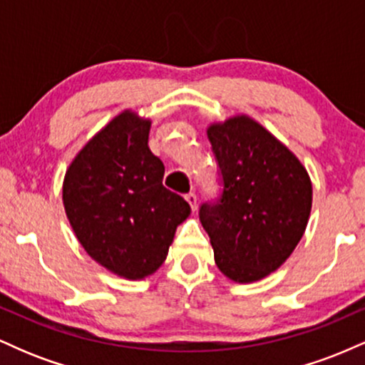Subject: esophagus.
<instances>
[{"mask_svg": "<svg viewBox=\"0 0 365 365\" xmlns=\"http://www.w3.org/2000/svg\"><path fill=\"white\" fill-rule=\"evenodd\" d=\"M185 199H187V202L190 204L192 211H195V209H197V195H195V192H188V194L185 195Z\"/></svg>", "mask_w": 365, "mask_h": 365, "instance_id": "34e87169", "label": "esophagus"}]
</instances>
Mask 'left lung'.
Listing matches in <instances>:
<instances>
[{
	"mask_svg": "<svg viewBox=\"0 0 365 365\" xmlns=\"http://www.w3.org/2000/svg\"><path fill=\"white\" fill-rule=\"evenodd\" d=\"M217 165V194L200 204L216 266L233 282H257L290 257L312 207L300 161L247 116L207 130Z\"/></svg>",
	"mask_w": 365,
	"mask_h": 365,
	"instance_id": "obj_1",
	"label": "left lung"
}]
</instances>
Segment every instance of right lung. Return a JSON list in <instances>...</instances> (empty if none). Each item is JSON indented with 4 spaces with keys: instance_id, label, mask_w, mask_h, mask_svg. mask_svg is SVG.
<instances>
[{
    "instance_id": "add662e5",
    "label": "right lung",
    "mask_w": 365,
    "mask_h": 365,
    "mask_svg": "<svg viewBox=\"0 0 365 365\" xmlns=\"http://www.w3.org/2000/svg\"><path fill=\"white\" fill-rule=\"evenodd\" d=\"M149 120L125 111L87 142L66 171L63 204L87 254L140 279L165 262L177 226L190 215L163 185L165 165L149 149Z\"/></svg>"
}]
</instances>
